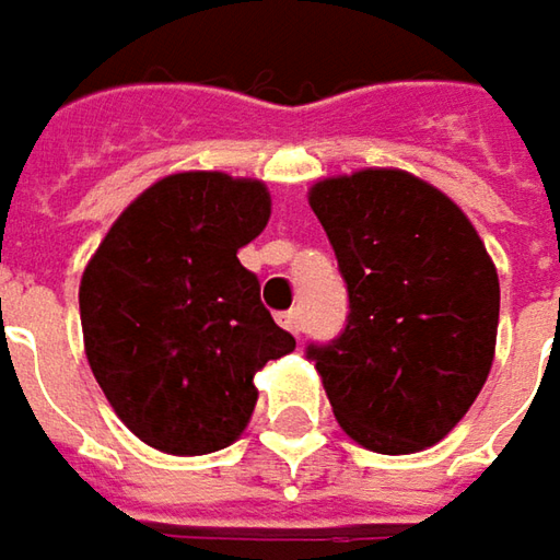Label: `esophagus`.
Wrapping results in <instances>:
<instances>
[{"label": "esophagus", "mask_w": 560, "mask_h": 560, "mask_svg": "<svg viewBox=\"0 0 560 560\" xmlns=\"http://www.w3.org/2000/svg\"><path fill=\"white\" fill-rule=\"evenodd\" d=\"M280 324L290 330V334H302V314H299V308H292V312H283L280 314Z\"/></svg>", "instance_id": "1"}]
</instances>
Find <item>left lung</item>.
<instances>
[{"mask_svg":"<svg viewBox=\"0 0 560 560\" xmlns=\"http://www.w3.org/2000/svg\"><path fill=\"white\" fill-rule=\"evenodd\" d=\"M349 287L346 330L308 346L339 427L380 455L445 440L480 396L499 334V273L458 205L398 167L308 189Z\"/></svg>","mask_w":560,"mask_h":560,"instance_id":"obj_1","label":"left lung"}]
</instances>
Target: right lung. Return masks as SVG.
<instances>
[{"instance_id": "obj_1", "label": "right lung", "mask_w": 560, "mask_h": 560, "mask_svg": "<svg viewBox=\"0 0 560 560\" xmlns=\"http://www.w3.org/2000/svg\"><path fill=\"white\" fill-rule=\"evenodd\" d=\"M268 218L261 180L167 174L120 211L83 270L86 361L145 445L167 455L226 448L255 411V374L295 349L236 258Z\"/></svg>"}]
</instances>
